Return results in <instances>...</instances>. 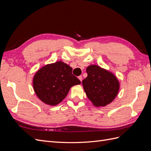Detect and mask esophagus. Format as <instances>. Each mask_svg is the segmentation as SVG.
Segmentation results:
<instances>
[{
  "instance_id": "obj_1",
  "label": "esophagus",
  "mask_w": 151,
  "mask_h": 151,
  "mask_svg": "<svg viewBox=\"0 0 151 151\" xmlns=\"http://www.w3.org/2000/svg\"><path fill=\"white\" fill-rule=\"evenodd\" d=\"M78 79L80 80V81L81 82L82 81V80H83V77H82L81 76H79L78 77Z\"/></svg>"
}]
</instances>
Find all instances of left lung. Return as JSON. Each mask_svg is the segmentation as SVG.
<instances>
[{"label":"left lung","mask_w":151,"mask_h":151,"mask_svg":"<svg viewBox=\"0 0 151 151\" xmlns=\"http://www.w3.org/2000/svg\"><path fill=\"white\" fill-rule=\"evenodd\" d=\"M88 76L83 83L86 96L94 106H105L116 97L120 83L113 73L96 65L86 68Z\"/></svg>","instance_id":"obj_1"}]
</instances>
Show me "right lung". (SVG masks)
<instances>
[{"label": "right lung", "mask_w": 151, "mask_h": 151, "mask_svg": "<svg viewBox=\"0 0 151 151\" xmlns=\"http://www.w3.org/2000/svg\"><path fill=\"white\" fill-rule=\"evenodd\" d=\"M72 72V67L62 61L41 68L36 72L33 81L36 96L42 102L50 106L62 102L71 87L81 84Z\"/></svg>", "instance_id": "add662e5"}]
</instances>
